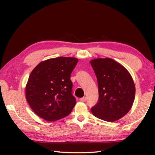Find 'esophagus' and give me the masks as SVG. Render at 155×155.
I'll use <instances>...</instances> for the list:
<instances>
[{
	"label": "esophagus",
	"mask_w": 155,
	"mask_h": 155,
	"mask_svg": "<svg viewBox=\"0 0 155 155\" xmlns=\"http://www.w3.org/2000/svg\"><path fill=\"white\" fill-rule=\"evenodd\" d=\"M81 101H82V102H84L85 101H86V97H83V98H81L80 99H79Z\"/></svg>",
	"instance_id": "esophagus-1"
}]
</instances>
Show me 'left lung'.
Wrapping results in <instances>:
<instances>
[{
	"mask_svg": "<svg viewBox=\"0 0 155 155\" xmlns=\"http://www.w3.org/2000/svg\"><path fill=\"white\" fill-rule=\"evenodd\" d=\"M96 74L98 101L91 108L94 116L114 122L126 115L135 97L134 81L126 68L110 58H95L90 61Z\"/></svg>",
	"mask_w": 155,
	"mask_h": 155,
	"instance_id": "8db88e82",
	"label": "left lung"
}]
</instances>
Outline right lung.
Returning <instances> with one entry per match:
<instances>
[{
  "label": "right lung",
  "mask_w": 155,
  "mask_h": 155,
  "mask_svg": "<svg viewBox=\"0 0 155 155\" xmlns=\"http://www.w3.org/2000/svg\"><path fill=\"white\" fill-rule=\"evenodd\" d=\"M78 60L60 57L41 62L29 76L26 98L32 110L47 121H55L71 113L76 104L71 74Z\"/></svg>",
  "instance_id": "right-lung-1"
}]
</instances>
